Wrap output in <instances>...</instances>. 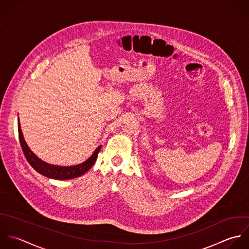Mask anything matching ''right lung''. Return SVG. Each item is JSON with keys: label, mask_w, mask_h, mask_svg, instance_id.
<instances>
[{"label": "right lung", "mask_w": 249, "mask_h": 249, "mask_svg": "<svg viewBox=\"0 0 249 249\" xmlns=\"http://www.w3.org/2000/svg\"><path fill=\"white\" fill-rule=\"evenodd\" d=\"M18 134H19V142L23 150V153L29 162V164L40 175L53 178V179H58V180H66V179H71L78 178L85 174L89 169L94 165L95 161L97 160L98 153L101 150L102 145L98 146L94 153L91 155L90 158H88L86 161H84L81 164L75 165V166H69V167H62V166H56V165H51L47 164L43 161H41L38 157H36L29 148L27 145L22 131L20 127V122L18 118Z\"/></svg>", "instance_id": "1"}]
</instances>
